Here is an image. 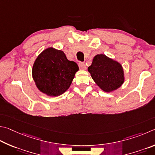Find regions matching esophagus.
<instances>
[{
  "label": "esophagus",
  "instance_id": "1",
  "mask_svg": "<svg viewBox=\"0 0 155 155\" xmlns=\"http://www.w3.org/2000/svg\"><path fill=\"white\" fill-rule=\"evenodd\" d=\"M78 65H79V67L81 69H86V64L84 63V62H80V63L78 64Z\"/></svg>",
  "mask_w": 155,
  "mask_h": 155
}]
</instances>
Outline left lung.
Instances as JSON below:
<instances>
[{
	"label": "left lung",
	"instance_id": "obj_1",
	"mask_svg": "<svg viewBox=\"0 0 155 155\" xmlns=\"http://www.w3.org/2000/svg\"><path fill=\"white\" fill-rule=\"evenodd\" d=\"M88 71L97 85L107 93L116 90L124 83L122 65L104 54H97L94 56Z\"/></svg>",
	"mask_w": 155,
	"mask_h": 155
}]
</instances>
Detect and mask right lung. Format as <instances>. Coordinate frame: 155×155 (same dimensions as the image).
I'll list each match as a JSON object with an SVG mask.
<instances>
[{
    "label": "right lung",
    "instance_id": "add662e5",
    "mask_svg": "<svg viewBox=\"0 0 155 155\" xmlns=\"http://www.w3.org/2000/svg\"><path fill=\"white\" fill-rule=\"evenodd\" d=\"M78 70L77 63L69 61L63 51L48 48L35 60L32 75L41 93L57 97L68 90Z\"/></svg>",
    "mask_w": 155,
    "mask_h": 155
}]
</instances>
